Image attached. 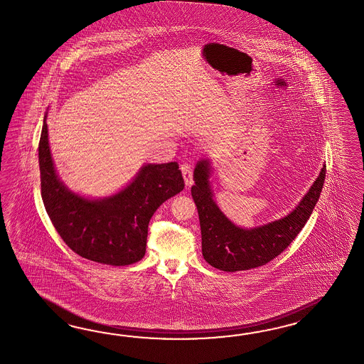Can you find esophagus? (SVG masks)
<instances>
[{
	"label": "esophagus",
	"instance_id": "esophagus-1",
	"mask_svg": "<svg viewBox=\"0 0 364 364\" xmlns=\"http://www.w3.org/2000/svg\"><path fill=\"white\" fill-rule=\"evenodd\" d=\"M181 171H182V176L185 178V183H186V186H190V185H193V168H191V165L190 164H182L181 165Z\"/></svg>",
	"mask_w": 364,
	"mask_h": 364
}]
</instances>
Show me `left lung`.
<instances>
[{
  "instance_id": "8db88e82",
  "label": "left lung",
  "mask_w": 364,
  "mask_h": 364,
  "mask_svg": "<svg viewBox=\"0 0 364 364\" xmlns=\"http://www.w3.org/2000/svg\"><path fill=\"white\" fill-rule=\"evenodd\" d=\"M208 177V161H199L194 170L196 185L191 187V196L199 214L202 253L216 269L237 272L265 265L296 239L317 205L326 177V165L308 194L288 216L253 230L236 227L224 216L215 205Z\"/></svg>"
}]
</instances>
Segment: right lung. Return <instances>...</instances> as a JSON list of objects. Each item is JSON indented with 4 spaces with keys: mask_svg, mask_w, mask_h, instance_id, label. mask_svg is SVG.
I'll list each match as a JSON object with an SVG mask.
<instances>
[{
    "mask_svg": "<svg viewBox=\"0 0 364 364\" xmlns=\"http://www.w3.org/2000/svg\"><path fill=\"white\" fill-rule=\"evenodd\" d=\"M38 157L41 194L56 231L75 253L107 265L122 267L140 261L146 251L150 218L185 187L177 162L148 164L129 186L114 196L100 200L76 196L56 176L46 116Z\"/></svg>",
    "mask_w": 364,
    "mask_h": 364,
    "instance_id": "right-lung-1",
    "label": "right lung"
}]
</instances>
